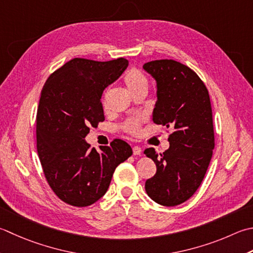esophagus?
<instances>
[{"label":"esophagus","mask_w":253,"mask_h":253,"mask_svg":"<svg viewBox=\"0 0 253 253\" xmlns=\"http://www.w3.org/2000/svg\"><path fill=\"white\" fill-rule=\"evenodd\" d=\"M132 152H133V155H135V156H139V155H141L142 150H141L140 147L135 146V147H132Z\"/></svg>","instance_id":"1"}]
</instances>
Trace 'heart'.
<instances>
[{
    "mask_svg": "<svg viewBox=\"0 0 253 253\" xmlns=\"http://www.w3.org/2000/svg\"><path fill=\"white\" fill-rule=\"evenodd\" d=\"M124 83H125L128 91H129L131 94L136 93L139 90H143V88H147L148 86L147 77L143 74L142 71H140L139 69L137 68H132L126 72L125 76H124ZM106 98H107V90L103 93V96L101 100L103 107H106ZM142 122L143 120L140 117L129 118V120H127L126 122H124L122 124L121 129L124 132L129 133L131 136H138L140 133Z\"/></svg>",
    "mask_w": 253,
    "mask_h": 253,
    "instance_id": "heart-1",
    "label": "heart"
}]
</instances>
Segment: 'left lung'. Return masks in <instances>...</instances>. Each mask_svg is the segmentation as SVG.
Wrapping results in <instances>:
<instances>
[{"label": "left lung", "instance_id": "8db88e82", "mask_svg": "<svg viewBox=\"0 0 253 253\" xmlns=\"http://www.w3.org/2000/svg\"><path fill=\"white\" fill-rule=\"evenodd\" d=\"M143 69L157 81L153 123L173 130L163 153L148 148L157 172L146 181L148 196L163 206L184 203L199 189L215 147L211 98L201 78L172 59L150 61Z\"/></svg>", "mask_w": 253, "mask_h": 253}]
</instances>
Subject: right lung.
<instances>
[{
	"mask_svg": "<svg viewBox=\"0 0 253 253\" xmlns=\"http://www.w3.org/2000/svg\"><path fill=\"white\" fill-rule=\"evenodd\" d=\"M128 60L74 58L57 69L42 90L36 115L37 152L44 177L62 202L85 207L105 194L118 165L132 155L122 139L98 153L85 142L90 127L104 122V88L126 70Z\"/></svg>",
	"mask_w": 253,
	"mask_h": 253,
	"instance_id": "1",
	"label": "right lung"
}]
</instances>
